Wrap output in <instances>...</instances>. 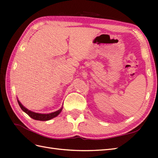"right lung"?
<instances>
[{
  "mask_svg": "<svg viewBox=\"0 0 158 158\" xmlns=\"http://www.w3.org/2000/svg\"><path fill=\"white\" fill-rule=\"evenodd\" d=\"M18 102L19 105L20 106V108L22 109V110H23V112H25L26 114L31 117V118L34 119L35 120H39V121H48L49 119H52V118H54V117L58 116L59 114L60 113V112L62 111V107L61 109H60L59 110H56L55 112H53L51 113H48V114H42V113H35L32 112L31 110H28V109H26V107L23 106L22 103L20 102L19 100H18Z\"/></svg>",
  "mask_w": 158,
  "mask_h": 158,
  "instance_id": "obj_1",
  "label": "right lung"
}]
</instances>
